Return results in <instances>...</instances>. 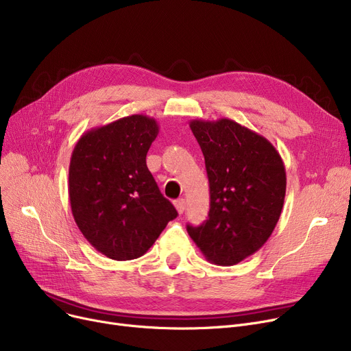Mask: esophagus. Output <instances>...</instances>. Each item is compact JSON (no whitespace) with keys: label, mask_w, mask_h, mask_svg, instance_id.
Listing matches in <instances>:
<instances>
[{"label":"esophagus","mask_w":351,"mask_h":351,"mask_svg":"<svg viewBox=\"0 0 351 351\" xmlns=\"http://www.w3.org/2000/svg\"><path fill=\"white\" fill-rule=\"evenodd\" d=\"M175 208H176V210H178V213L182 215L183 212H185V209H186V200H185V199H178V200L175 202Z\"/></svg>","instance_id":"esophagus-1"}]
</instances>
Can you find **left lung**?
Wrapping results in <instances>:
<instances>
[{
	"label": "left lung",
	"mask_w": 351,
	"mask_h": 351,
	"mask_svg": "<svg viewBox=\"0 0 351 351\" xmlns=\"http://www.w3.org/2000/svg\"><path fill=\"white\" fill-rule=\"evenodd\" d=\"M205 156L210 209L192 241L219 266H233L259 250L280 217L286 171L276 147L232 119L189 123Z\"/></svg>",
	"instance_id": "8db88e82"
}]
</instances>
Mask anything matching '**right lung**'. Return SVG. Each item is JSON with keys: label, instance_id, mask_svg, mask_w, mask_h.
I'll return each mask as SVG.
<instances>
[{"label": "right lung", "instance_id": "1", "mask_svg": "<svg viewBox=\"0 0 351 351\" xmlns=\"http://www.w3.org/2000/svg\"><path fill=\"white\" fill-rule=\"evenodd\" d=\"M159 125L131 115L85 132L72 151L68 192L86 241L114 261H132L178 216L146 166Z\"/></svg>", "mask_w": 351, "mask_h": 351}]
</instances>
